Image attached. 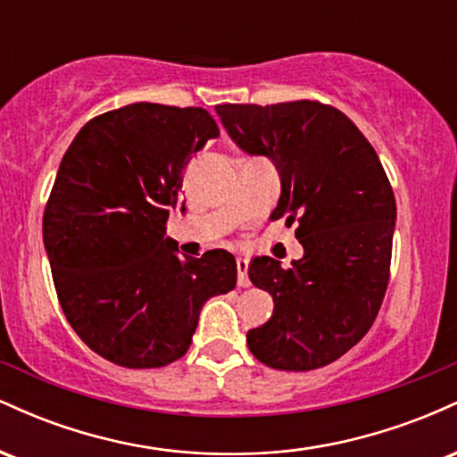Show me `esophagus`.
Instances as JSON below:
<instances>
[{
  "label": "esophagus",
  "mask_w": 457,
  "mask_h": 457,
  "mask_svg": "<svg viewBox=\"0 0 457 457\" xmlns=\"http://www.w3.org/2000/svg\"><path fill=\"white\" fill-rule=\"evenodd\" d=\"M236 269H238V286L240 287H249V275H246V269H249V262L245 258L236 260Z\"/></svg>",
  "instance_id": "obj_1"
}]
</instances>
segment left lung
Segmentation results:
<instances>
[{"label":"left lung","mask_w":457,"mask_h":457,"mask_svg":"<svg viewBox=\"0 0 457 457\" xmlns=\"http://www.w3.org/2000/svg\"><path fill=\"white\" fill-rule=\"evenodd\" d=\"M246 154L269 156L281 176L270 219L298 223L305 249L292 269L255 258L249 279L272 295L266 324L246 333L272 370L309 371L348 353L371 328L389 283L395 197L382 162L353 120L318 101L217 104Z\"/></svg>","instance_id":"obj_1"}]
</instances>
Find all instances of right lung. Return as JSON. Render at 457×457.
Masks as SVG:
<instances>
[{"label": "right lung", "mask_w": 457, "mask_h": 457, "mask_svg": "<svg viewBox=\"0 0 457 457\" xmlns=\"http://www.w3.org/2000/svg\"><path fill=\"white\" fill-rule=\"evenodd\" d=\"M214 137L206 109L133 103L90 120L60 162L43 217L55 292L83 344L115 365L174 363L204 303L234 290L232 253L180 258L165 238L182 171Z\"/></svg>", "instance_id": "add662e5"}]
</instances>
